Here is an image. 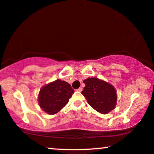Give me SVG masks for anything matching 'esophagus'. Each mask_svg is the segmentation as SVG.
<instances>
[{"label": "esophagus", "instance_id": "obj_1", "mask_svg": "<svg viewBox=\"0 0 154 154\" xmlns=\"http://www.w3.org/2000/svg\"><path fill=\"white\" fill-rule=\"evenodd\" d=\"M82 88H79L77 90L78 92H82Z\"/></svg>", "mask_w": 154, "mask_h": 154}]
</instances>
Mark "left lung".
<instances>
[{"mask_svg":"<svg viewBox=\"0 0 154 154\" xmlns=\"http://www.w3.org/2000/svg\"><path fill=\"white\" fill-rule=\"evenodd\" d=\"M83 82L85 87L82 94L95 110L101 114H107L115 108L117 97L112 85L97 78H88Z\"/></svg>","mask_w":154,"mask_h":154,"instance_id":"8db88e82","label":"left lung"}]
</instances>
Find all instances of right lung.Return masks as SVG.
<instances>
[{
	"label": "right lung",
	"mask_w": 154,
	"mask_h": 154,
	"mask_svg": "<svg viewBox=\"0 0 154 154\" xmlns=\"http://www.w3.org/2000/svg\"><path fill=\"white\" fill-rule=\"evenodd\" d=\"M74 90L70 84L61 80L50 82L42 87L38 96L40 108L49 115L61 110L69 102Z\"/></svg>",
	"instance_id": "right-lung-1"
}]
</instances>
